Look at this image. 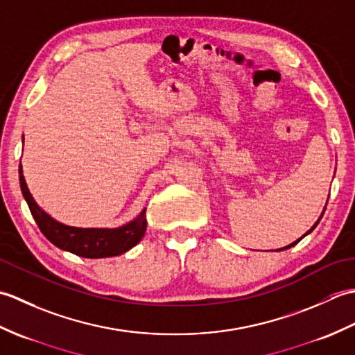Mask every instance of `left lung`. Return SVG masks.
Returning <instances> with one entry per match:
<instances>
[{
    "label": "left lung",
    "instance_id": "obj_1",
    "mask_svg": "<svg viewBox=\"0 0 355 355\" xmlns=\"http://www.w3.org/2000/svg\"><path fill=\"white\" fill-rule=\"evenodd\" d=\"M320 218H322V216H320ZM320 218H319V220H318V223H315V224L313 225V227H311L310 230H308V232L305 233V235H304V236H306V235H308V233H311V232H313V230L315 229V225H318V224H319V221H320ZM304 236H302V238H304ZM302 238H300V239H302ZM300 239H297V241H294V243H293V244H290V245H286V247H284V248H277V252H279V250H286V248H290V247H293V245H296V244L299 243V241H300Z\"/></svg>",
    "mask_w": 355,
    "mask_h": 355
}]
</instances>
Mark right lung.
Returning a JSON list of instances; mask_svg holds the SVG:
<instances>
[{
  "instance_id": "add662e5",
  "label": "right lung",
  "mask_w": 355,
  "mask_h": 355,
  "mask_svg": "<svg viewBox=\"0 0 355 355\" xmlns=\"http://www.w3.org/2000/svg\"><path fill=\"white\" fill-rule=\"evenodd\" d=\"M19 184L22 195L28 205L30 212L35 218L37 227L42 235L51 244L74 253L82 258H110L119 256L130 250L145 235L146 230V209H143L140 215L134 221L125 224L119 229H78L64 225L53 220L44 210L36 205L32 195L28 192L22 168L19 164Z\"/></svg>"
}]
</instances>
